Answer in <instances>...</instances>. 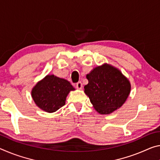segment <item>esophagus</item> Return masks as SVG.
<instances>
[{
  "mask_svg": "<svg viewBox=\"0 0 160 160\" xmlns=\"http://www.w3.org/2000/svg\"><path fill=\"white\" fill-rule=\"evenodd\" d=\"M76 88H78V89H79V90H81L82 88V82H78L77 84H76Z\"/></svg>",
  "mask_w": 160,
  "mask_h": 160,
  "instance_id": "1",
  "label": "esophagus"
}]
</instances>
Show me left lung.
<instances>
[{"label":"left lung","mask_w":160,"mask_h":160,"mask_svg":"<svg viewBox=\"0 0 160 160\" xmlns=\"http://www.w3.org/2000/svg\"><path fill=\"white\" fill-rule=\"evenodd\" d=\"M86 78L88 84L84 92L101 115H108L121 108L130 93V80L118 68L108 63L93 68Z\"/></svg>","instance_id":"1"}]
</instances>
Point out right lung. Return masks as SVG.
<instances>
[{
	"label": "right lung",
	"instance_id": "1",
	"mask_svg": "<svg viewBox=\"0 0 160 160\" xmlns=\"http://www.w3.org/2000/svg\"><path fill=\"white\" fill-rule=\"evenodd\" d=\"M75 90L67 80L47 75L32 88L31 96L40 109L52 113L65 105L68 95Z\"/></svg>",
	"mask_w": 160,
	"mask_h": 160
}]
</instances>
